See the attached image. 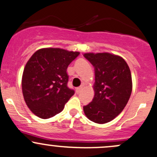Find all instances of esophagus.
Masks as SVG:
<instances>
[{
    "label": "esophagus",
    "instance_id": "esophagus-1",
    "mask_svg": "<svg viewBox=\"0 0 157 157\" xmlns=\"http://www.w3.org/2000/svg\"><path fill=\"white\" fill-rule=\"evenodd\" d=\"M81 90H82V87L81 86L76 88V93H77V94H79V93L80 92V91H81Z\"/></svg>",
    "mask_w": 157,
    "mask_h": 157
}]
</instances>
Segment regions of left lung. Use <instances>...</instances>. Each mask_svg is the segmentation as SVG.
I'll return each mask as SVG.
<instances>
[{
	"instance_id": "obj_1",
	"label": "left lung",
	"mask_w": 157,
	"mask_h": 157,
	"mask_svg": "<svg viewBox=\"0 0 157 157\" xmlns=\"http://www.w3.org/2000/svg\"><path fill=\"white\" fill-rule=\"evenodd\" d=\"M94 66L95 82L92 101L83 106L85 115L97 124L111 121L124 109L132 92L131 72L122 57L109 53H86Z\"/></svg>"
}]
</instances>
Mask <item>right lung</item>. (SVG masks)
<instances>
[{
    "label": "right lung",
    "mask_w": 157,
    "mask_h": 157,
    "mask_svg": "<svg viewBox=\"0 0 157 157\" xmlns=\"http://www.w3.org/2000/svg\"><path fill=\"white\" fill-rule=\"evenodd\" d=\"M80 53L61 48H42L27 61L21 86L26 104L43 119L51 118L64 109L75 94L68 87L67 68Z\"/></svg>",
    "instance_id": "add662e5"
}]
</instances>
